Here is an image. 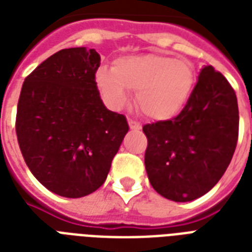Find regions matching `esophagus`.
Listing matches in <instances>:
<instances>
[{"mask_svg":"<svg viewBox=\"0 0 252 252\" xmlns=\"http://www.w3.org/2000/svg\"><path fill=\"white\" fill-rule=\"evenodd\" d=\"M128 124H129L130 129H134V130L141 129V124H140L138 122H136V120H133V119H128Z\"/></svg>","mask_w":252,"mask_h":252,"instance_id":"1","label":"esophagus"}]
</instances>
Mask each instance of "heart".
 <instances>
[{
    "label": "heart",
    "instance_id": "heart-1",
    "mask_svg": "<svg viewBox=\"0 0 252 252\" xmlns=\"http://www.w3.org/2000/svg\"><path fill=\"white\" fill-rule=\"evenodd\" d=\"M96 85L107 104L115 110L126 107L130 91L137 93L138 108L153 120H167L187 104L195 86V72L188 61L159 53L120 57L114 72L96 73Z\"/></svg>",
    "mask_w": 252,
    "mask_h": 252
}]
</instances>
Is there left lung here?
I'll use <instances>...</instances> for the list:
<instances>
[{
    "label": "left lung",
    "instance_id": "obj_1",
    "mask_svg": "<svg viewBox=\"0 0 252 252\" xmlns=\"http://www.w3.org/2000/svg\"><path fill=\"white\" fill-rule=\"evenodd\" d=\"M142 130L152 187L178 203L197 199L217 184L235 152L239 112L234 89L213 66H205L179 115Z\"/></svg>",
    "mask_w": 252,
    "mask_h": 252
}]
</instances>
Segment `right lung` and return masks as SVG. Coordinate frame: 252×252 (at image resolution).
Returning <instances> with one entry per match:
<instances>
[{"mask_svg": "<svg viewBox=\"0 0 252 252\" xmlns=\"http://www.w3.org/2000/svg\"><path fill=\"white\" fill-rule=\"evenodd\" d=\"M95 49H61L26 77L15 132L30 171L64 197L96 191L129 129L124 115L99 96Z\"/></svg>", "mask_w": 252, "mask_h": 252, "instance_id": "obj_1", "label": "right lung"}]
</instances>
